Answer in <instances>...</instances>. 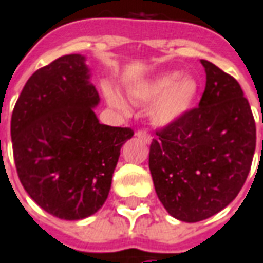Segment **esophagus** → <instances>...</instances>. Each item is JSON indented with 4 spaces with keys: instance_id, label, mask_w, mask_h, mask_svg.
<instances>
[{
    "instance_id": "esophagus-1",
    "label": "esophagus",
    "mask_w": 263,
    "mask_h": 263,
    "mask_svg": "<svg viewBox=\"0 0 263 263\" xmlns=\"http://www.w3.org/2000/svg\"><path fill=\"white\" fill-rule=\"evenodd\" d=\"M136 137H137L139 140L143 141L144 144H150V143H152V136L148 135L147 132H143V130H141V132H137V133H136Z\"/></svg>"
}]
</instances>
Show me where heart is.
<instances>
[{"label": "heart", "mask_w": 263, "mask_h": 263, "mask_svg": "<svg viewBox=\"0 0 263 263\" xmlns=\"http://www.w3.org/2000/svg\"><path fill=\"white\" fill-rule=\"evenodd\" d=\"M198 93V82L180 72H164L127 87V96L136 103H146L147 116L157 127L178 122L190 111ZM107 103L119 111H127V102L113 87H105Z\"/></svg>", "instance_id": "heart-1"}]
</instances>
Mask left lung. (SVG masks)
I'll return each instance as SVG.
<instances>
[{"instance_id": "left-lung-1", "label": "left lung", "mask_w": 263, "mask_h": 263, "mask_svg": "<svg viewBox=\"0 0 263 263\" xmlns=\"http://www.w3.org/2000/svg\"><path fill=\"white\" fill-rule=\"evenodd\" d=\"M205 90L198 107L157 132L148 154L158 200L171 217L198 222L230 205L247 180L256 127L239 83L201 59Z\"/></svg>"}]
</instances>
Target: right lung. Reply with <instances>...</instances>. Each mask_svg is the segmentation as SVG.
Segmentation results:
<instances>
[{"mask_svg": "<svg viewBox=\"0 0 263 263\" xmlns=\"http://www.w3.org/2000/svg\"><path fill=\"white\" fill-rule=\"evenodd\" d=\"M86 58L70 53L33 73L11 117L20 181L53 217L78 221L107 200L120 148L133 130L99 122Z\"/></svg>", "mask_w": 263, "mask_h": 263, "instance_id": "right-lung-1", "label": "right lung"}]
</instances>
